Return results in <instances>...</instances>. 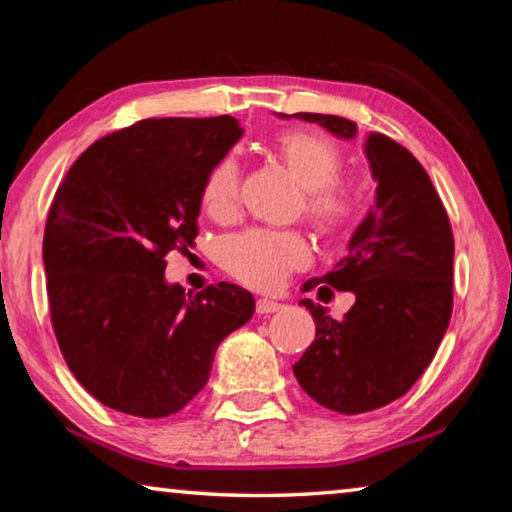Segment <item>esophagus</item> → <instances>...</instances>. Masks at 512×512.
<instances>
[{
  "label": "esophagus",
  "mask_w": 512,
  "mask_h": 512,
  "mask_svg": "<svg viewBox=\"0 0 512 512\" xmlns=\"http://www.w3.org/2000/svg\"><path fill=\"white\" fill-rule=\"evenodd\" d=\"M280 309H282V305H280V302H275V300H268V298L257 300V314H262V316L275 314V311H280Z\"/></svg>",
  "instance_id": "obj_1"
}]
</instances>
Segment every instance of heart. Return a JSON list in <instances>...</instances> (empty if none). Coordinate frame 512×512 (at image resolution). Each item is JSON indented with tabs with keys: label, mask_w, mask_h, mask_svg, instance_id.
I'll return each instance as SVG.
<instances>
[{
	"label": "heart",
	"mask_w": 512,
	"mask_h": 512,
	"mask_svg": "<svg viewBox=\"0 0 512 512\" xmlns=\"http://www.w3.org/2000/svg\"><path fill=\"white\" fill-rule=\"evenodd\" d=\"M277 155L293 178L307 189L305 210L320 230L343 228L357 214V196L341 187L343 155L336 144L316 131H289L277 140ZM237 164L221 160L203 187V203L214 216H228L237 205ZM309 262V246L298 232L253 228L221 241V264L248 287L277 289L287 275Z\"/></svg>",
	"instance_id": "obj_1"
}]
</instances>
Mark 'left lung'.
Here are the masks:
<instances>
[{
    "mask_svg": "<svg viewBox=\"0 0 512 512\" xmlns=\"http://www.w3.org/2000/svg\"><path fill=\"white\" fill-rule=\"evenodd\" d=\"M339 140L357 124L336 115L296 112ZM375 205L350 237L332 273L311 277L302 291H352L343 320L300 300L316 323V339L293 366L311 400L345 415L391 404L429 366L452 318L454 235L440 196L422 164L381 133L363 140Z\"/></svg>",
    "mask_w": 512,
    "mask_h": 512,
    "instance_id": "left-lung-1",
    "label": "left lung"
}]
</instances>
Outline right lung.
<instances>
[{
	"label": "right lung",
	"instance_id": "1",
	"mask_svg": "<svg viewBox=\"0 0 512 512\" xmlns=\"http://www.w3.org/2000/svg\"><path fill=\"white\" fill-rule=\"evenodd\" d=\"M244 131L235 117L144 119L94 142L47 216L51 323L69 370L103 406L167 418L207 384L225 336L255 314L253 293H185L164 255L194 246L203 187Z\"/></svg>",
	"mask_w": 512,
	"mask_h": 512
}]
</instances>
